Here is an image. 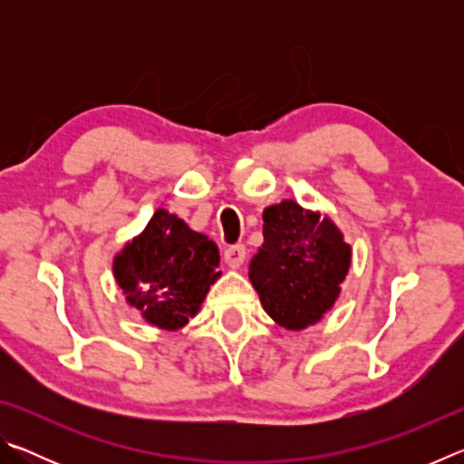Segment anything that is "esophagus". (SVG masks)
<instances>
[{
	"label": "esophagus",
	"instance_id": "obj_1",
	"mask_svg": "<svg viewBox=\"0 0 464 464\" xmlns=\"http://www.w3.org/2000/svg\"><path fill=\"white\" fill-rule=\"evenodd\" d=\"M223 257H225L227 266H231V268H239V266L246 262V247H243L241 243H237V246L225 247Z\"/></svg>",
	"mask_w": 464,
	"mask_h": 464
}]
</instances>
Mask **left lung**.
<instances>
[{"label": "left lung", "instance_id": "8db88e82", "mask_svg": "<svg viewBox=\"0 0 464 464\" xmlns=\"http://www.w3.org/2000/svg\"><path fill=\"white\" fill-rule=\"evenodd\" d=\"M350 268V246L329 218L282 200L264 210V246L249 266L268 315L303 329L334 307Z\"/></svg>", "mask_w": 464, "mask_h": 464}]
</instances>
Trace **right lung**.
Segmentation results:
<instances>
[{
	"label": "right lung",
	"instance_id": "1",
	"mask_svg": "<svg viewBox=\"0 0 464 464\" xmlns=\"http://www.w3.org/2000/svg\"><path fill=\"white\" fill-rule=\"evenodd\" d=\"M218 249L182 218L160 208L145 231L114 260L127 301L161 329H178L198 313L218 272Z\"/></svg>",
	"mask_w": 464,
	"mask_h": 464
}]
</instances>
